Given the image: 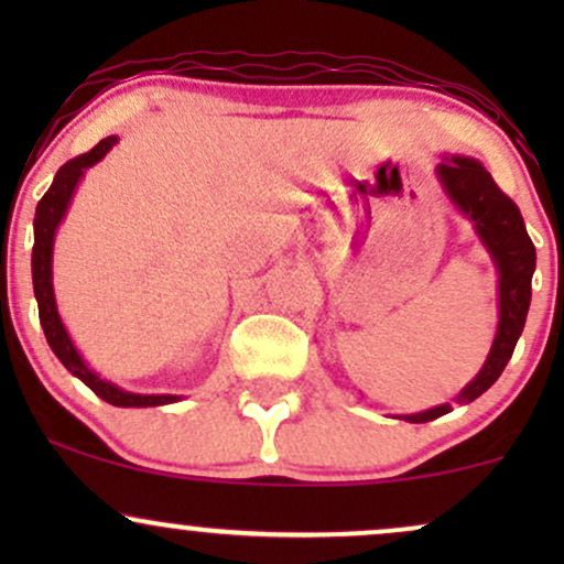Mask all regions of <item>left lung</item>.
Masks as SVG:
<instances>
[{
    "instance_id": "obj_1",
    "label": "left lung",
    "mask_w": 564,
    "mask_h": 564,
    "mask_svg": "<svg viewBox=\"0 0 564 564\" xmlns=\"http://www.w3.org/2000/svg\"><path fill=\"white\" fill-rule=\"evenodd\" d=\"M437 180L443 191L469 217L485 249L494 257L498 270V328L488 360L475 379L458 392L456 403H471L494 387L507 368L517 339L525 328L530 307V281L535 270V246L530 241L520 209L501 191L480 161L467 156H445L437 164ZM451 411V403L435 405L422 413H408L405 422L424 424Z\"/></svg>"
}]
</instances>
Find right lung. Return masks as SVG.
<instances>
[{
	"label": "right lung",
	"instance_id": "add662e5",
	"mask_svg": "<svg viewBox=\"0 0 564 564\" xmlns=\"http://www.w3.org/2000/svg\"><path fill=\"white\" fill-rule=\"evenodd\" d=\"M116 145V134L100 140L89 153L66 161L55 174L53 185L44 193L42 200L36 204V217H34V251H31V275H34V294L39 304V321H42L44 336H47V345L53 347L63 366L74 373L76 379H82L84 384L93 390L97 398H102L106 403L119 405V408H151V405H166L180 400L177 394H138L127 392L121 387L111 384V381L100 379V373H95L93 368L84 364L79 349L74 347L70 336L63 326L61 315H57L55 304V291H53V243L57 225L66 217L70 198H74L76 185L84 177V172L89 166L97 164L108 151Z\"/></svg>",
	"mask_w": 564,
	"mask_h": 564
}]
</instances>
